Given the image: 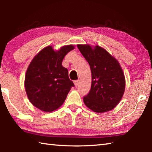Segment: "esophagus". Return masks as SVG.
I'll list each match as a JSON object with an SVG mask.
<instances>
[{"label":"esophagus","instance_id":"esophagus-1","mask_svg":"<svg viewBox=\"0 0 152 152\" xmlns=\"http://www.w3.org/2000/svg\"><path fill=\"white\" fill-rule=\"evenodd\" d=\"M74 85H75L76 86H78V84H79V80H74Z\"/></svg>","mask_w":152,"mask_h":152}]
</instances>
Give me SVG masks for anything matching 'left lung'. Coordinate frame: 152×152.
Listing matches in <instances>:
<instances>
[{"label": "left lung", "instance_id": "left-lung-1", "mask_svg": "<svg viewBox=\"0 0 152 152\" xmlns=\"http://www.w3.org/2000/svg\"><path fill=\"white\" fill-rule=\"evenodd\" d=\"M88 61L92 74L91 91L83 98L87 107L95 113H104L117 106L124 94L125 79L116 59L96 45H78Z\"/></svg>", "mask_w": 152, "mask_h": 152}]
</instances>
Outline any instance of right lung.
<instances>
[{
    "label": "right lung",
    "instance_id": "right-lung-1",
    "mask_svg": "<svg viewBox=\"0 0 152 152\" xmlns=\"http://www.w3.org/2000/svg\"><path fill=\"white\" fill-rule=\"evenodd\" d=\"M73 45H66L54 51L48 46L33 58L28 67L25 87L28 99L33 105L44 112L58 109L66 99L73 82L68 69L61 66L62 60Z\"/></svg>",
    "mask_w": 152,
    "mask_h": 152
}]
</instances>
